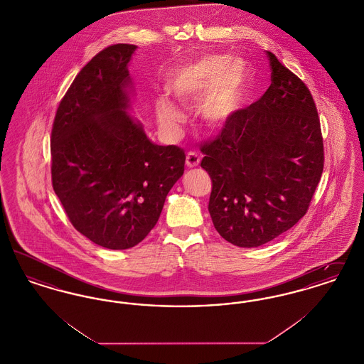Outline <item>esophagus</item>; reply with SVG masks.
I'll list each match as a JSON object with an SVG mask.
<instances>
[{
	"label": "esophagus",
	"instance_id": "34e87169",
	"mask_svg": "<svg viewBox=\"0 0 364 364\" xmlns=\"http://www.w3.org/2000/svg\"><path fill=\"white\" fill-rule=\"evenodd\" d=\"M199 164H200V156H198L196 153L190 151L186 158V165L192 169V168H198Z\"/></svg>",
	"mask_w": 364,
	"mask_h": 364
}]
</instances>
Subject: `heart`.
Segmentation results:
<instances>
[{
	"instance_id": "heart-1",
	"label": "heart",
	"mask_w": 364,
	"mask_h": 364,
	"mask_svg": "<svg viewBox=\"0 0 364 364\" xmlns=\"http://www.w3.org/2000/svg\"><path fill=\"white\" fill-rule=\"evenodd\" d=\"M247 64L225 54H208L174 70L168 88L186 107L199 104V117L208 128H221L230 122L245 101ZM159 124L173 131L184 122L183 112L166 95L154 102Z\"/></svg>"
}]
</instances>
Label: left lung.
Masks as SVG:
<instances>
[{"label":"left lung","instance_id":"obj_1","mask_svg":"<svg viewBox=\"0 0 364 364\" xmlns=\"http://www.w3.org/2000/svg\"><path fill=\"white\" fill-rule=\"evenodd\" d=\"M272 85L202 146L214 228L237 247L272 242L306 214L323 171L318 112L306 85L266 52Z\"/></svg>","mask_w":364,"mask_h":364}]
</instances>
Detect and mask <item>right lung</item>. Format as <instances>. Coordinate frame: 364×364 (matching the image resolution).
I'll return each mask as SVG.
<instances>
[{"label":"right lung","instance_id":"right-lung-1","mask_svg":"<svg viewBox=\"0 0 364 364\" xmlns=\"http://www.w3.org/2000/svg\"><path fill=\"white\" fill-rule=\"evenodd\" d=\"M138 46L98 53L57 109L53 188L72 225L109 250H127L156 226L166 195L184 173L186 154L159 146L129 114L135 90L128 65Z\"/></svg>","mask_w":364,"mask_h":364}]
</instances>
